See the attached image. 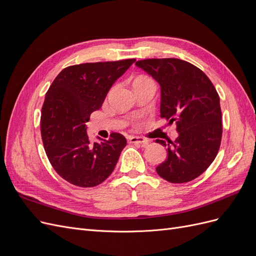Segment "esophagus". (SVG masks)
<instances>
[{
  "mask_svg": "<svg viewBox=\"0 0 256 256\" xmlns=\"http://www.w3.org/2000/svg\"><path fill=\"white\" fill-rule=\"evenodd\" d=\"M128 141L130 143H136V144H138L141 146H146L147 144H148V140L143 136H129Z\"/></svg>",
  "mask_w": 256,
  "mask_h": 256,
  "instance_id": "esophagus-1",
  "label": "esophagus"
}]
</instances>
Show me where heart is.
I'll list each match as a JSON object with an SVG mask.
<instances>
[{
    "mask_svg": "<svg viewBox=\"0 0 256 256\" xmlns=\"http://www.w3.org/2000/svg\"><path fill=\"white\" fill-rule=\"evenodd\" d=\"M150 82H152V81L148 78V76H136V78L134 81V88L138 86V85H143V84H146V83H150Z\"/></svg>",
    "mask_w": 256,
    "mask_h": 256,
    "instance_id": "obj_1",
    "label": "heart"
}]
</instances>
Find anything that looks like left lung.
Masks as SVG:
<instances>
[{"label": "left lung", "instance_id": "1", "mask_svg": "<svg viewBox=\"0 0 256 256\" xmlns=\"http://www.w3.org/2000/svg\"><path fill=\"white\" fill-rule=\"evenodd\" d=\"M136 65L150 74L161 88L160 116L176 122L173 142L156 140L166 147L168 158L156 168L164 180L182 184L196 180L212 164L222 138L220 98L208 76L180 58H148Z\"/></svg>", "mask_w": 256, "mask_h": 256}]
</instances>
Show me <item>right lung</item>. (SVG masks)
Listing matches in <instances>:
<instances>
[{
	"label": "right lung",
	"instance_id": "1",
	"mask_svg": "<svg viewBox=\"0 0 256 256\" xmlns=\"http://www.w3.org/2000/svg\"><path fill=\"white\" fill-rule=\"evenodd\" d=\"M134 58L84 63L64 68L46 94L40 130L51 166L65 180L82 188L95 187L111 175L127 145L113 132L109 140L90 143L86 122L102 108L114 82Z\"/></svg>",
	"mask_w": 256,
	"mask_h": 256
}]
</instances>
